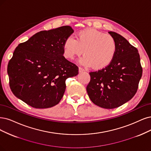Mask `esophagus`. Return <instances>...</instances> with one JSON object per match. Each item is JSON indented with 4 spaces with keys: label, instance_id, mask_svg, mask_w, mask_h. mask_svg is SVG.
I'll return each mask as SVG.
<instances>
[{
    "label": "esophagus",
    "instance_id": "34e87169",
    "mask_svg": "<svg viewBox=\"0 0 151 151\" xmlns=\"http://www.w3.org/2000/svg\"><path fill=\"white\" fill-rule=\"evenodd\" d=\"M85 71V70L83 69V68H81V67H79V72L80 73H81V72H84Z\"/></svg>",
    "mask_w": 151,
    "mask_h": 151
}]
</instances>
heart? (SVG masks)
I'll use <instances>...</instances> for the list:
<instances>
[{
	"mask_svg": "<svg viewBox=\"0 0 151 151\" xmlns=\"http://www.w3.org/2000/svg\"><path fill=\"white\" fill-rule=\"evenodd\" d=\"M117 48L113 37L95 29L81 30L76 39L70 36L63 43V54L66 58L74 59L83 52L85 56L80 63L86 66H91L95 70L103 69L112 62Z\"/></svg>",
	"mask_w": 151,
	"mask_h": 151,
	"instance_id": "obj_1",
	"label": "heart"
}]
</instances>
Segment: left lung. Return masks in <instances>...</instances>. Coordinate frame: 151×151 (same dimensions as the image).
<instances>
[{"instance_id":"1","label":"left lung","mask_w":151,"mask_h":151,"mask_svg":"<svg viewBox=\"0 0 151 151\" xmlns=\"http://www.w3.org/2000/svg\"><path fill=\"white\" fill-rule=\"evenodd\" d=\"M118 48L108 66L90 72L91 80L86 91L91 101L105 109H113L131 99L137 92L142 68L137 49L125 38L109 32Z\"/></svg>"}]
</instances>
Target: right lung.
<instances>
[{
    "mask_svg": "<svg viewBox=\"0 0 151 151\" xmlns=\"http://www.w3.org/2000/svg\"><path fill=\"white\" fill-rule=\"evenodd\" d=\"M74 30L70 26L38 32L20 43L8 63L9 85L14 95L37 109L57 104L66 80L78 74V67L63 55V43Z\"/></svg>",
    "mask_w": 151,
    "mask_h": 151,
    "instance_id": "add662e5",
    "label": "right lung"
}]
</instances>
